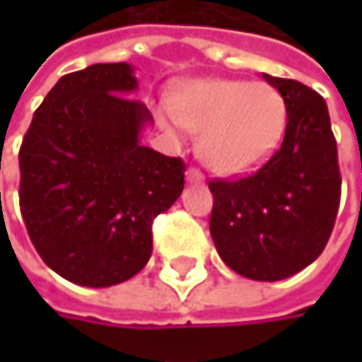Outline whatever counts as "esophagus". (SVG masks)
I'll use <instances>...</instances> for the list:
<instances>
[{
    "instance_id": "1",
    "label": "esophagus",
    "mask_w": 362,
    "mask_h": 362,
    "mask_svg": "<svg viewBox=\"0 0 362 362\" xmlns=\"http://www.w3.org/2000/svg\"><path fill=\"white\" fill-rule=\"evenodd\" d=\"M186 180L190 182V184H203L205 178H203V174H201L197 168H188V172H186Z\"/></svg>"
}]
</instances>
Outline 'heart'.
Here are the masks:
<instances>
[{
  "label": "heart",
  "instance_id": "obj_1",
  "mask_svg": "<svg viewBox=\"0 0 362 362\" xmlns=\"http://www.w3.org/2000/svg\"><path fill=\"white\" fill-rule=\"evenodd\" d=\"M161 127L180 138L184 127L201 134L199 155L218 174H245L279 146L287 107L279 90L262 81L201 79L178 88L172 109H157Z\"/></svg>",
  "mask_w": 362,
  "mask_h": 362
}]
</instances>
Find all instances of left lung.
<instances>
[{
	"mask_svg": "<svg viewBox=\"0 0 362 362\" xmlns=\"http://www.w3.org/2000/svg\"><path fill=\"white\" fill-rule=\"evenodd\" d=\"M264 79L287 107L283 144L252 176L209 182V233L228 268L253 281H281L325 250L341 180L325 100L300 81L266 73Z\"/></svg>",
	"mask_w": 362,
	"mask_h": 362,
	"instance_id": "8db88e82",
	"label": "left lung"
}]
</instances>
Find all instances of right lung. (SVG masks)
<instances>
[{
	"instance_id": "add662e5",
	"label": "right lung",
	"mask_w": 362,
	"mask_h": 362,
	"mask_svg": "<svg viewBox=\"0 0 362 362\" xmlns=\"http://www.w3.org/2000/svg\"><path fill=\"white\" fill-rule=\"evenodd\" d=\"M127 62L69 73L43 98L21 146V214L41 259L83 287L138 274L153 220L184 188L186 165L140 142L153 125Z\"/></svg>"
}]
</instances>
